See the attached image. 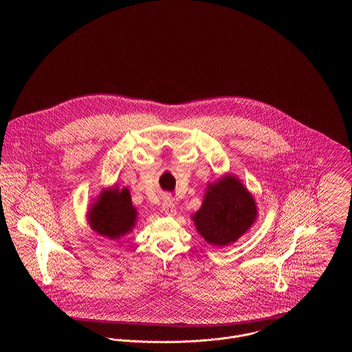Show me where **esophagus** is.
<instances>
[{
    "label": "esophagus",
    "mask_w": 352,
    "mask_h": 352,
    "mask_svg": "<svg viewBox=\"0 0 352 352\" xmlns=\"http://www.w3.org/2000/svg\"><path fill=\"white\" fill-rule=\"evenodd\" d=\"M162 210L168 217H173V215L177 214V207L170 199H165L164 201V203H162Z\"/></svg>",
    "instance_id": "1"
}]
</instances>
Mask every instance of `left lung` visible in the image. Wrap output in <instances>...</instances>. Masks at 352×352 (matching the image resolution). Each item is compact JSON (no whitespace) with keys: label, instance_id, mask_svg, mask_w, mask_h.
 Segmentation results:
<instances>
[{"label":"left lung","instance_id":"obj_1","mask_svg":"<svg viewBox=\"0 0 352 352\" xmlns=\"http://www.w3.org/2000/svg\"><path fill=\"white\" fill-rule=\"evenodd\" d=\"M208 187L192 220L207 243L224 247L250 230L257 217L256 204L247 188L231 175Z\"/></svg>","mask_w":352,"mask_h":352}]
</instances>
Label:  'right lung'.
Wrapping results in <instances>:
<instances>
[{
	"label": "right lung",
	"instance_id": "1",
	"mask_svg": "<svg viewBox=\"0 0 352 352\" xmlns=\"http://www.w3.org/2000/svg\"><path fill=\"white\" fill-rule=\"evenodd\" d=\"M135 208L131 203L129 191L112 188L104 191L99 201L91 208L88 219L92 230L101 236L116 240L134 227Z\"/></svg>",
	"mask_w": 352,
	"mask_h": 352
}]
</instances>
